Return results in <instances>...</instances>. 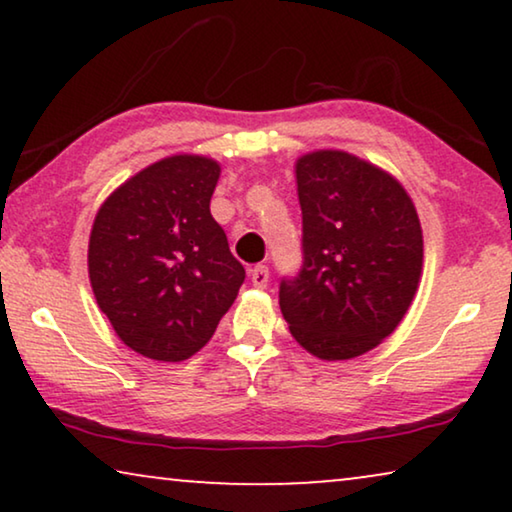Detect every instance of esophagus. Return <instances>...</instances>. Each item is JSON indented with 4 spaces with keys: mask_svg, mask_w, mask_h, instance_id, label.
Wrapping results in <instances>:
<instances>
[{
    "mask_svg": "<svg viewBox=\"0 0 512 512\" xmlns=\"http://www.w3.org/2000/svg\"><path fill=\"white\" fill-rule=\"evenodd\" d=\"M249 277H251V284H254L256 289H265V286H268V282H270L268 265H256V268H251Z\"/></svg>",
    "mask_w": 512,
    "mask_h": 512,
    "instance_id": "1",
    "label": "esophagus"
}]
</instances>
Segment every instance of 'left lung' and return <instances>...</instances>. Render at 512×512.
<instances>
[{
    "mask_svg": "<svg viewBox=\"0 0 512 512\" xmlns=\"http://www.w3.org/2000/svg\"><path fill=\"white\" fill-rule=\"evenodd\" d=\"M305 263L279 286V307L303 349L347 361L391 335L422 282L424 235L394 174L340 149L296 160Z\"/></svg>",
    "mask_w": 512,
    "mask_h": 512,
    "instance_id": "obj_1",
    "label": "left lung"
}]
</instances>
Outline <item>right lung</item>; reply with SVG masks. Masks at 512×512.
Here are the masks:
<instances>
[{"instance_id":"obj_1","label":"right lung","mask_w":512,"mask_h":512,"mask_svg":"<svg viewBox=\"0 0 512 512\" xmlns=\"http://www.w3.org/2000/svg\"><path fill=\"white\" fill-rule=\"evenodd\" d=\"M219 160L174 153L114 188L97 209L88 277L97 307L132 352L191 359L235 303L244 268L209 212Z\"/></svg>"}]
</instances>
